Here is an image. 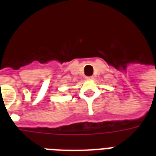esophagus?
Instances as JSON below:
<instances>
[{"label":"esophagus","instance_id":"1","mask_svg":"<svg viewBox=\"0 0 156 156\" xmlns=\"http://www.w3.org/2000/svg\"><path fill=\"white\" fill-rule=\"evenodd\" d=\"M86 79H88V80H92V79H94V77H93V76H88V77H86Z\"/></svg>","mask_w":156,"mask_h":156}]
</instances>
